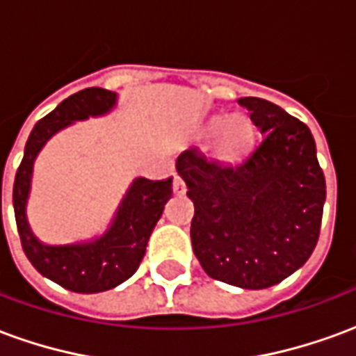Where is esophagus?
I'll use <instances>...</instances> for the list:
<instances>
[{
	"instance_id": "esophagus-1",
	"label": "esophagus",
	"mask_w": 356,
	"mask_h": 356,
	"mask_svg": "<svg viewBox=\"0 0 356 356\" xmlns=\"http://www.w3.org/2000/svg\"><path fill=\"white\" fill-rule=\"evenodd\" d=\"M173 193H175V194H185L186 193L185 183H183V179L179 177V175H175V177H173Z\"/></svg>"
}]
</instances>
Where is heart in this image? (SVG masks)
Returning a JSON list of instances; mask_svg holds the SVG:
<instances>
[{
	"label": "heart",
	"mask_w": 356,
	"mask_h": 356,
	"mask_svg": "<svg viewBox=\"0 0 356 356\" xmlns=\"http://www.w3.org/2000/svg\"><path fill=\"white\" fill-rule=\"evenodd\" d=\"M209 131L219 133L217 154L223 160H236L244 154L254 137V127L244 116L216 118L209 124Z\"/></svg>",
	"instance_id": "obj_1"
}]
</instances>
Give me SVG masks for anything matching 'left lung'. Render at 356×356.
Returning <instances> with one entry per match:
<instances>
[{
    "mask_svg": "<svg viewBox=\"0 0 356 356\" xmlns=\"http://www.w3.org/2000/svg\"><path fill=\"white\" fill-rule=\"evenodd\" d=\"M261 131L242 160H208L198 148L177 158L194 204V255L211 278L263 290L303 267L318 242L326 181L309 127L273 102L238 99Z\"/></svg>",
    "mask_w": 356,
    "mask_h": 356,
    "instance_id": "left-lung-1",
    "label": "left lung"
}]
</instances>
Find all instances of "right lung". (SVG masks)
<instances>
[{"instance_id": "1", "label": "right lung", "mask_w": 356, "mask_h": 356, "mask_svg": "<svg viewBox=\"0 0 356 356\" xmlns=\"http://www.w3.org/2000/svg\"><path fill=\"white\" fill-rule=\"evenodd\" d=\"M118 95L101 88H88L74 93L57 108L42 118L30 133L13 186V206L20 244L38 273L66 290L97 293L116 288L139 268L150 234L173 188L171 177L162 181L137 177L127 188L108 231L89 242L47 246L35 238L26 219V204L32 185L34 162L45 143L68 125L89 116L108 114L116 106ZM1 211V188H0Z\"/></svg>"}]
</instances>
